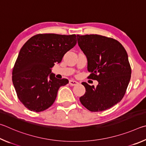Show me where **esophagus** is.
<instances>
[{
	"instance_id": "obj_1",
	"label": "esophagus",
	"mask_w": 146,
	"mask_h": 146,
	"mask_svg": "<svg viewBox=\"0 0 146 146\" xmlns=\"http://www.w3.org/2000/svg\"><path fill=\"white\" fill-rule=\"evenodd\" d=\"M69 84H70L71 86H74L77 85L78 84V82H77V81H74V80H70L69 81Z\"/></svg>"
}]
</instances>
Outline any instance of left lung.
<instances>
[{"label": "left lung", "instance_id": "obj_1", "mask_svg": "<svg viewBox=\"0 0 146 146\" xmlns=\"http://www.w3.org/2000/svg\"><path fill=\"white\" fill-rule=\"evenodd\" d=\"M79 47L87 59L89 78L98 81L95 87L85 82L81 104L91 111L110 108L123 98L131 70L126 50L118 41L98 35H77Z\"/></svg>", "mask_w": 146, "mask_h": 146}]
</instances>
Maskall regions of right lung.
Segmentation results:
<instances>
[{"label": "right lung", "instance_id": "1", "mask_svg": "<svg viewBox=\"0 0 146 146\" xmlns=\"http://www.w3.org/2000/svg\"><path fill=\"white\" fill-rule=\"evenodd\" d=\"M75 35H36L20 49L12 73V81L20 102L31 111L40 112L54 103L60 86L68 83L52 73L55 63L76 45Z\"/></svg>", "mask_w": 146, "mask_h": 146}]
</instances>
